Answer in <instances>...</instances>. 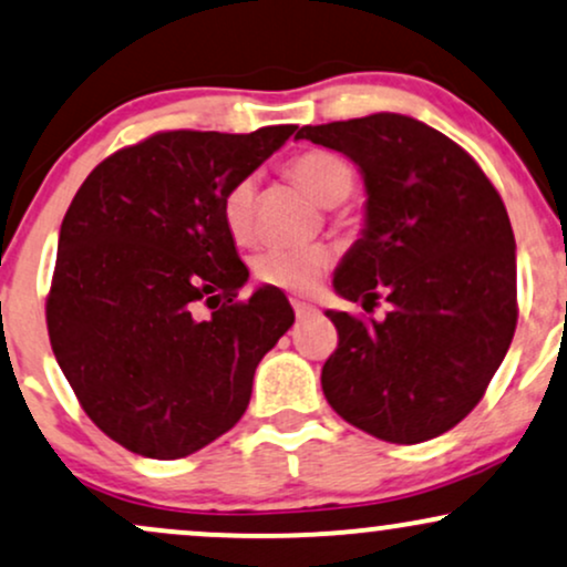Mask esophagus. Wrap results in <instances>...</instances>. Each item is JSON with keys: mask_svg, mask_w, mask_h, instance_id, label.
<instances>
[{"mask_svg": "<svg viewBox=\"0 0 567 567\" xmlns=\"http://www.w3.org/2000/svg\"><path fill=\"white\" fill-rule=\"evenodd\" d=\"M292 311H296L298 319H309V317H313V313H317L319 309H317V306L306 303V301H292Z\"/></svg>", "mask_w": 567, "mask_h": 567, "instance_id": "obj_1", "label": "esophagus"}]
</instances>
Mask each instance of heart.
<instances>
[{
	"instance_id": "heart-1",
	"label": "heart",
	"mask_w": 567,
	"mask_h": 567,
	"mask_svg": "<svg viewBox=\"0 0 567 567\" xmlns=\"http://www.w3.org/2000/svg\"><path fill=\"white\" fill-rule=\"evenodd\" d=\"M288 174L322 206H338L351 195L353 168L336 153L306 150L288 163ZM224 227L235 243H250L256 235V182L240 179L231 184L221 200ZM332 250L324 243L303 248H269L254 261V275L261 285L285 292H309L330 269Z\"/></svg>"
}]
</instances>
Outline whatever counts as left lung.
I'll return each instance as SVG.
<instances>
[{
	"instance_id": "left-lung-1",
	"label": "left lung",
	"mask_w": 567,
	"mask_h": 567,
	"mask_svg": "<svg viewBox=\"0 0 567 567\" xmlns=\"http://www.w3.org/2000/svg\"><path fill=\"white\" fill-rule=\"evenodd\" d=\"M364 176L361 237L340 261L338 296L383 319L327 311L338 349L322 367L330 406L359 431L420 443L483 399L517 324L515 235L481 166L446 134L399 113L303 126Z\"/></svg>"
}]
</instances>
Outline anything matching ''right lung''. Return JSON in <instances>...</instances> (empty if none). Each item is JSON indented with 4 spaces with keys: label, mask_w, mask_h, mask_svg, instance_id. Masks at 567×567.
<instances>
[{
    "label": "right lung",
    "mask_w": 567,
    "mask_h": 567,
    "mask_svg": "<svg viewBox=\"0 0 567 567\" xmlns=\"http://www.w3.org/2000/svg\"><path fill=\"white\" fill-rule=\"evenodd\" d=\"M296 128L158 132L102 161L73 197L47 330L81 409L128 452L179 460L235 427L258 361L290 330L277 288L237 301L248 266L221 200Z\"/></svg>",
    "instance_id": "1"
}]
</instances>
